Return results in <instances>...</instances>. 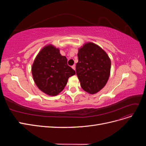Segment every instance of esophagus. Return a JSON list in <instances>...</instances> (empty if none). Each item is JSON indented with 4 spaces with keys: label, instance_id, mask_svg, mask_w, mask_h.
Here are the masks:
<instances>
[{
    "label": "esophagus",
    "instance_id": "esophagus-1",
    "mask_svg": "<svg viewBox=\"0 0 146 146\" xmlns=\"http://www.w3.org/2000/svg\"><path fill=\"white\" fill-rule=\"evenodd\" d=\"M72 68L74 70H76V65L74 64L73 66H72Z\"/></svg>",
    "mask_w": 146,
    "mask_h": 146
}]
</instances>
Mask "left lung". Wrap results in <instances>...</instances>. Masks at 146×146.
Instances as JSON below:
<instances>
[{
  "instance_id": "1",
  "label": "left lung",
  "mask_w": 146,
  "mask_h": 146,
  "mask_svg": "<svg viewBox=\"0 0 146 146\" xmlns=\"http://www.w3.org/2000/svg\"><path fill=\"white\" fill-rule=\"evenodd\" d=\"M76 74L82 89L94 94L107 84L111 60L107 53L96 44L88 42L78 48Z\"/></svg>"
}]
</instances>
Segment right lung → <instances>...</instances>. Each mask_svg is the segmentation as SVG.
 Masks as SVG:
<instances>
[{
	"instance_id": "obj_1",
	"label": "right lung",
	"mask_w": 146,
	"mask_h": 146,
	"mask_svg": "<svg viewBox=\"0 0 146 146\" xmlns=\"http://www.w3.org/2000/svg\"><path fill=\"white\" fill-rule=\"evenodd\" d=\"M68 60L60 53V48L48 44L39 51L32 66L33 80L44 93L55 96L62 91L68 78L76 74L68 65Z\"/></svg>"
}]
</instances>
